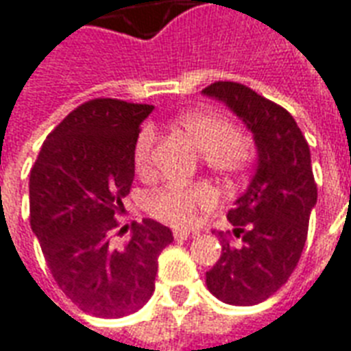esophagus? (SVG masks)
Here are the masks:
<instances>
[{"instance_id":"1","label":"esophagus","mask_w":351,"mask_h":351,"mask_svg":"<svg viewBox=\"0 0 351 351\" xmlns=\"http://www.w3.org/2000/svg\"><path fill=\"white\" fill-rule=\"evenodd\" d=\"M173 236H175L176 241H184V240H188L191 234H189L188 230H175V232H173Z\"/></svg>"}]
</instances>
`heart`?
Here are the masks:
<instances>
[{
  "label": "heart",
  "instance_id": "heart-1",
  "mask_svg": "<svg viewBox=\"0 0 351 351\" xmlns=\"http://www.w3.org/2000/svg\"><path fill=\"white\" fill-rule=\"evenodd\" d=\"M178 128L201 150L206 167L225 180L240 176L253 162L251 143L236 134L232 123L223 115L212 111H191L178 119ZM154 143V130L143 128L134 149V163L139 175L152 173ZM215 206L217 195L206 184L163 186L147 197L150 215L176 228L191 227L199 212H210Z\"/></svg>",
  "mask_w": 351,
  "mask_h": 351
}]
</instances>
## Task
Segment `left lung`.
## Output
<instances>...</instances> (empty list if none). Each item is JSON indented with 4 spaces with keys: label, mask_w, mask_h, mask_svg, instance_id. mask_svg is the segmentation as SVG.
Here are the masks:
<instances>
[{
    "label": "left lung",
    "mask_w": 351,
    "mask_h": 351,
    "mask_svg": "<svg viewBox=\"0 0 351 351\" xmlns=\"http://www.w3.org/2000/svg\"><path fill=\"white\" fill-rule=\"evenodd\" d=\"M202 95L241 119L256 147L255 175L227 214L241 243L232 245L217 232L221 256L206 271V287L217 300L249 307L268 300L288 281L305 247L318 197L311 150L294 117L245 85L215 82Z\"/></svg>",
    "instance_id": "left-lung-1"
}]
</instances>
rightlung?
<instances>
[{"mask_svg":"<svg viewBox=\"0 0 351 351\" xmlns=\"http://www.w3.org/2000/svg\"><path fill=\"white\" fill-rule=\"evenodd\" d=\"M154 106L96 98L64 117L29 176L31 228L57 287L100 318L141 308L154 292L158 256L173 241L154 219L134 223L124 245L111 234L124 212L139 126Z\"/></svg>","mask_w":351,"mask_h":351,"instance_id":"right-lung-1","label":"right lung"}]
</instances>
